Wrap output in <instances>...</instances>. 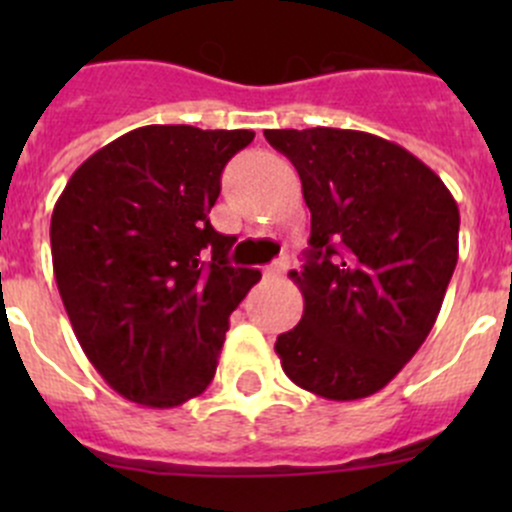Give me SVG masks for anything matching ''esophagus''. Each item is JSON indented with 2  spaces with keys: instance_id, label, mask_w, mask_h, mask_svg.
<instances>
[{
  "instance_id": "obj_1",
  "label": "esophagus",
  "mask_w": 512,
  "mask_h": 512,
  "mask_svg": "<svg viewBox=\"0 0 512 512\" xmlns=\"http://www.w3.org/2000/svg\"><path fill=\"white\" fill-rule=\"evenodd\" d=\"M287 270H289V257L282 255L280 260H275V262H272V265L265 267V275L267 277H282Z\"/></svg>"
}]
</instances>
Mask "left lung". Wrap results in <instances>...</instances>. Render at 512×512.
<instances>
[{
  "label": "left lung",
  "instance_id": "left-lung-1",
  "mask_svg": "<svg viewBox=\"0 0 512 512\" xmlns=\"http://www.w3.org/2000/svg\"><path fill=\"white\" fill-rule=\"evenodd\" d=\"M312 213L302 319L280 334L285 374L329 401L384 389L426 342L458 262V205L414 153L344 128L265 131Z\"/></svg>",
  "mask_w": 512,
  "mask_h": 512
}]
</instances>
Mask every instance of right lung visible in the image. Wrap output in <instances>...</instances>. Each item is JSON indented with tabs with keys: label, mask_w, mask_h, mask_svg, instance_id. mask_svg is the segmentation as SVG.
<instances>
[{
	"label": "right lung",
	"mask_w": 512,
	"mask_h": 512,
	"mask_svg": "<svg viewBox=\"0 0 512 512\" xmlns=\"http://www.w3.org/2000/svg\"><path fill=\"white\" fill-rule=\"evenodd\" d=\"M252 131L143 126L86 158L51 213L56 287L81 349L113 391L151 409L203 394L230 314L260 272L208 213Z\"/></svg>",
	"instance_id": "add662e5"
}]
</instances>
